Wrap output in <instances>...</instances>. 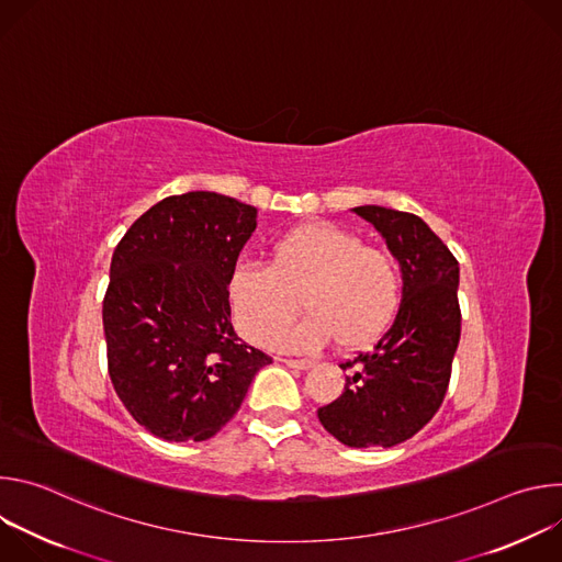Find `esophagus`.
Returning <instances> with one entry per match:
<instances>
[{"mask_svg":"<svg viewBox=\"0 0 562 562\" xmlns=\"http://www.w3.org/2000/svg\"><path fill=\"white\" fill-rule=\"evenodd\" d=\"M282 362L291 369H311L313 362L311 360H293V358H282Z\"/></svg>","mask_w":562,"mask_h":562,"instance_id":"1","label":"esophagus"}]
</instances>
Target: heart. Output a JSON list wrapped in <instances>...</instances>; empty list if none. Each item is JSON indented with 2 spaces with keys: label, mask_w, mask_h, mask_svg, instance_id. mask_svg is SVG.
<instances>
[{
  "label": "heart",
  "mask_w": 562,
  "mask_h": 562,
  "mask_svg": "<svg viewBox=\"0 0 562 562\" xmlns=\"http://www.w3.org/2000/svg\"><path fill=\"white\" fill-rule=\"evenodd\" d=\"M405 280L393 254L329 222H308L282 233L267 267L239 265L228 280L235 325L265 345L294 316L299 297L310 315L273 338L282 349H317L336 340L356 351L380 340L403 304Z\"/></svg>",
  "instance_id": "b5f03b06"
}]
</instances>
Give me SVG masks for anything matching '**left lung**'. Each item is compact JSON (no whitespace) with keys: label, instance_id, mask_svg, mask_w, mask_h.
<instances>
[{"label":"left lung","instance_id":"8db88e82","mask_svg":"<svg viewBox=\"0 0 562 562\" xmlns=\"http://www.w3.org/2000/svg\"><path fill=\"white\" fill-rule=\"evenodd\" d=\"M353 213L371 222L403 269V304L391 329L349 371L340 397L317 409L347 447H393L418 434L440 409L460 340V269L442 239L414 213L375 204Z\"/></svg>","mask_w":562,"mask_h":562}]
</instances>
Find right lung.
<instances>
[{"label": "right lung", "mask_w": 562, "mask_h": 562, "mask_svg": "<svg viewBox=\"0 0 562 562\" xmlns=\"http://www.w3.org/2000/svg\"><path fill=\"white\" fill-rule=\"evenodd\" d=\"M258 209L191 191L165 198L120 239L102 317L111 382L128 414L169 442H202L271 364L231 325L228 280Z\"/></svg>", "instance_id": "add662e5"}]
</instances>
